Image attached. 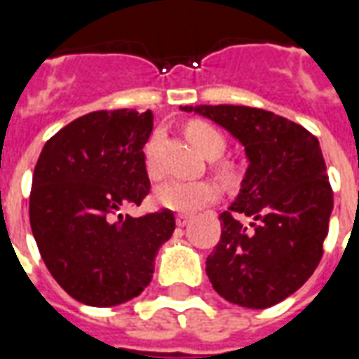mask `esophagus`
I'll return each instance as SVG.
<instances>
[{
  "instance_id": "obj_1",
  "label": "esophagus",
  "mask_w": 359,
  "mask_h": 359,
  "mask_svg": "<svg viewBox=\"0 0 359 359\" xmlns=\"http://www.w3.org/2000/svg\"><path fill=\"white\" fill-rule=\"evenodd\" d=\"M188 221H190V217H188V215H182V213H180V215H177V225L179 226H187Z\"/></svg>"
}]
</instances>
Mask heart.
Here are the masks:
<instances>
[{"instance_id":"obj_1","label":"heart","mask_w":359,"mask_h":359,"mask_svg":"<svg viewBox=\"0 0 359 359\" xmlns=\"http://www.w3.org/2000/svg\"><path fill=\"white\" fill-rule=\"evenodd\" d=\"M187 134L190 140L194 142L198 148L202 149L208 157H217L225 149V138L219 133L215 126L194 121L187 126ZM159 144H161V134L154 133L146 144V167L149 175L157 177L159 175ZM223 175L229 177V169H221ZM221 194V190L215 182L211 180H179L171 179L161 182L154 192V200L159 208L165 210L179 211V213H194L203 205L213 203Z\"/></svg>"}]
</instances>
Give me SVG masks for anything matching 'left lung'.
I'll return each instance as SVG.
<instances>
[{"instance_id":"8db88e82","label":"left lung","mask_w":359,"mask_h":359,"mask_svg":"<svg viewBox=\"0 0 359 359\" xmlns=\"http://www.w3.org/2000/svg\"><path fill=\"white\" fill-rule=\"evenodd\" d=\"M241 142L248 169L205 259L211 285L242 308L265 309L308 280L323 256L332 190L319 140L298 123L246 105H184Z\"/></svg>"}]
</instances>
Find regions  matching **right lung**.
<instances>
[{
  "label": "right lung",
  "instance_id": "add662e5",
  "mask_svg": "<svg viewBox=\"0 0 359 359\" xmlns=\"http://www.w3.org/2000/svg\"><path fill=\"white\" fill-rule=\"evenodd\" d=\"M151 111H94L46 142L30 190V226L43 264L74 300L111 308L149 285L171 210L123 215L149 194L144 146Z\"/></svg>",
  "mask_w": 359,
  "mask_h": 359
}]
</instances>
